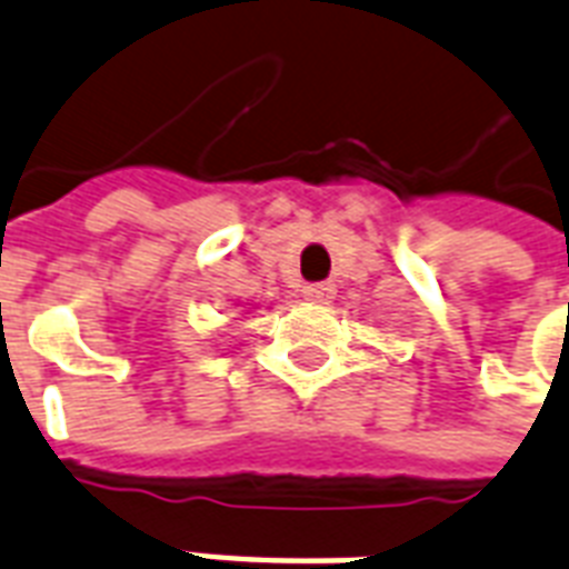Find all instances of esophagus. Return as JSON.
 Segmentation results:
<instances>
[{
	"label": "esophagus",
	"mask_w": 569,
	"mask_h": 569,
	"mask_svg": "<svg viewBox=\"0 0 569 569\" xmlns=\"http://www.w3.org/2000/svg\"><path fill=\"white\" fill-rule=\"evenodd\" d=\"M302 293H306V299H311V302H329V299L335 297V284H329V281H317V284H306Z\"/></svg>",
	"instance_id": "1"
}]
</instances>
